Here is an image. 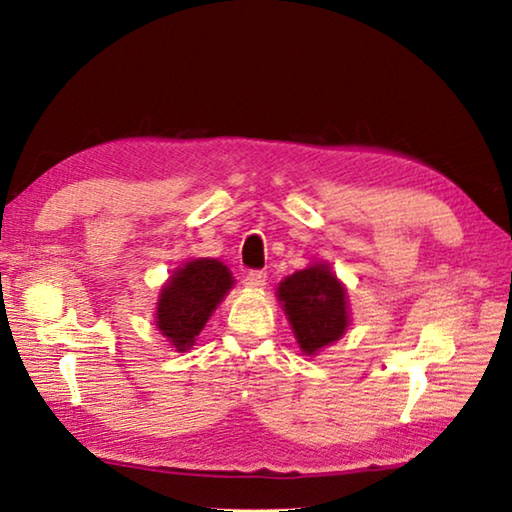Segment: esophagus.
Returning <instances> with one entry per match:
<instances>
[{"instance_id": "34e87169", "label": "esophagus", "mask_w": 512, "mask_h": 512, "mask_svg": "<svg viewBox=\"0 0 512 512\" xmlns=\"http://www.w3.org/2000/svg\"><path fill=\"white\" fill-rule=\"evenodd\" d=\"M244 284L253 291H262L266 287V273L264 271H250L244 277Z\"/></svg>"}]
</instances>
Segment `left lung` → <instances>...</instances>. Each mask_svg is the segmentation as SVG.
<instances>
[{"label": "left lung", "mask_w": 512, "mask_h": 512, "mask_svg": "<svg viewBox=\"0 0 512 512\" xmlns=\"http://www.w3.org/2000/svg\"><path fill=\"white\" fill-rule=\"evenodd\" d=\"M277 300L307 357H316L348 332V289L327 262H314L284 277L277 284Z\"/></svg>", "instance_id": "1"}]
</instances>
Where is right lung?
<instances>
[{
  "mask_svg": "<svg viewBox=\"0 0 512 512\" xmlns=\"http://www.w3.org/2000/svg\"><path fill=\"white\" fill-rule=\"evenodd\" d=\"M232 287L235 277L219 259H189L162 284L153 323L173 350L187 352Z\"/></svg>",
  "mask_w": 512,
  "mask_h": 512,
  "instance_id": "obj_1",
  "label": "right lung"
}]
</instances>
